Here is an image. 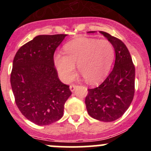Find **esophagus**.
<instances>
[{"label":"esophagus","mask_w":151,"mask_h":151,"mask_svg":"<svg viewBox=\"0 0 151 151\" xmlns=\"http://www.w3.org/2000/svg\"><path fill=\"white\" fill-rule=\"evenodd\" d=\"M77 85H75V84H72V85H70V90H71V91H74V90L76 89V88H77Z\"/></svg>","instance_id":"obj_1"}]
</instances>
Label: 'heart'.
<instances>
[{
  "label": "heart",
  "instance_id": "obj_1",
  "mask_svg": "<svg viewBox=\"0 0 151 151\" xmlns=\"http://www.w3.org/2000/svg\"><path fill=\"white\" fill-rule=\"evenodd\" d=\"M65 54L55 56V65L63 81L69 82L75 74V66L86 82L94 84L108 74L114 60L112 45L105 39H77L65 46Z\"/></svg>",
  "mask_w": 151,
  "mask_h": 151
}]
</instances>
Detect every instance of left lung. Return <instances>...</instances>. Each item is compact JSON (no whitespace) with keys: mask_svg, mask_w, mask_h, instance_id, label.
Wrapping results in <instances>:
<instances>
[{"mask_svg":"<svg viewBox=\"0 0 151 151\" xmlns=\"http://www.w3.org/2000/svg\"><path fill=\"white\" fill-rule=\"evenodd\" d=\"M100 33L115 49V65L101 85L88 89L85 104L90 116L98 121L112 122L122 116L133 100L135 68L130 53L122 41L106 32Z\"/></svg>","mask_w":151,"mask_h":151,"instance_id":"8db88e82","label":"left lung"}]
</instances>
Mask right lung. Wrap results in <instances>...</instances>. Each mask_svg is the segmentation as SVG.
I'll use <instances>...</instances> for the list:
<instances>
[{
	"instance_id": "right-lung-1",
	"label": "right lung",
	"mask_w": 151,
	"mask_h": 151,
	"mask_svg": "<svg viewBox=\"0 0 151 151\" xmlns=\"http://www.w3.org/2000/svg\"><path fill=\"white\" fill-rule=\"evenodd\" d=\"M66 34L40 35L17 52L11 85L21 113L39 126L58 121L71 91L58 78L54 53Z\"/></svg>"
}]
</instances>
